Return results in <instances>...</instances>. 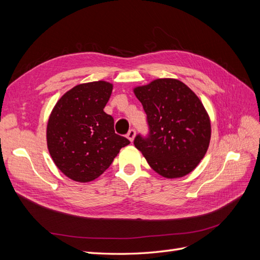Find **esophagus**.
<instances>
[{"label": "esophagus", "mask_w": 260, "mask_h": 260, "mask_svg": "<svg viewBox=\"0 0 260 260\" xmlns=\"http://www.w3.org/2000/svg\"><path fill=\"white\" fill-rule=\"evenodd\" d=\"M136 137V130L135 129H130L129 132L127 133V138L129 139L130 142H133V140H135Z\"/></svg>", "instance_id": "esophagus-1"}]
</instances>
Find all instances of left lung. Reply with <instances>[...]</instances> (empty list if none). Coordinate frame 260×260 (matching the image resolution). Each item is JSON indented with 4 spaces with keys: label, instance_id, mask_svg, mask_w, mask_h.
Wrapping results in <instances>:
<instances>
[{
    "label": "left lung",
    "instance_id": "8db88e82",
    "mask_svg": "<svg viewBox=\"0 0 260 260\" xmlns=\"http://www.w3.org/2000/svg\"><path fill=\"white\" fill-rule=\"evenodd\" d=\"M147 115L149 133L135 145L151 168L167 179L184 177L205 156L209 116L198 95L178 79L162 78L133 89Z\"/></svg>",
    "mask_w": 260,
    "mask_h": 260
}]
</instances>
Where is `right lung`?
<instances>
[{"label":"right lung","instance_id":"add662e5","mask_svg":"<svg viewBox=\"0 0 260 260\" xmlns=\"http://www.w3.org/2000/svg\"><path fill=\"white\" fill-rule=\"evenodd\" d=\"M112 91L107 81L78 84L57 101L50 115V155L62 174L77 182L99 178L130 143L116 135L113 117L104 112Z\"/></svg>","mask_w":260,"mask_h":260}]
</instances>
